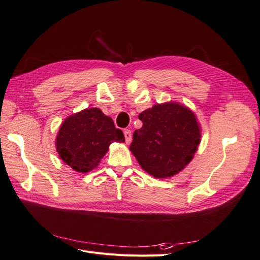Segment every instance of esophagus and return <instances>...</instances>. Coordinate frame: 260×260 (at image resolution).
I'll list each match as a JSON object with an SVG mask.
<instances>
[{
  "instance_id": "34e87169",
  "label": "esophagus",
  "mask_w": 260,
  "mask_h": 260,
  "mask_svg": "<svg viewBox=\"0 0 260 260\" xmlns=\"http://www.w3.org/2000/svg\"><path fill=\"white\" fill-rule=\"evenodd\" d=\"M124 133V139H125V143L129 144L131 142V139H132V135H131V131L130 130H124L123 131Z\"/></svg>"
}]
</instances>
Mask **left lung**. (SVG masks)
Wrapping results in <instances>:
<instances>
[{
	"mask_svg": "<svg viewBox=\"0 0 260 260\" xmlns=\"http://www.w3.org/2000/svg\"><path fill=\"white\" fill-rule=\"evenodd\" d=\"M143 122L133 133L130 151L155 178L175 176L193 158L201 128L191 109L178 103L156 104L139 115Z\"/></svg>",
	"mask_w": 260,
	"mask_h": 260,
	"instance_id": "8db88e82",
	"label": "left lung"
}]
</instances>
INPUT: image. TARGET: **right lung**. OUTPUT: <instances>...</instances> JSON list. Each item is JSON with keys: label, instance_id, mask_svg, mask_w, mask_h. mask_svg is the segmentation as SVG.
I'll return each instance as SVG.
<instances>
[{"label": "right lung", "instance_id": "obj_1", "mask_svg": "<svg viewBox=\"0 0 260 260\" xmlns=\"http://www.w3.org/2000/svg\"><path fill=\"white\" fill-rule=\"evenodd\" d=\"M113 142H124L122 131L101 109L86 108L61 123L56 149L69 167L86 174L98 166Z\"/></svg>", "mask_w": 260, "mask_h": 260}]
</instances>
